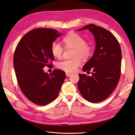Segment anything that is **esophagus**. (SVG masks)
<instances>
[{"mask_svg":"<svg viewBox=\"0 0 135 135\" xmlns=\"http://www.w3.org/2000/svg\"><path fill=\"white\" fill-rule=\"evenodd\" d=\"M71 75V73H66V76H67V77H70Z\"/></svg>","mask_w":135,"mask_h":135,"instance_id":"1","label":"esophagus"}]
</instances>
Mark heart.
<instances>
[{"label": "heart", "mask_w": 135, "mask_h": 135, "mask_svg": "<svg viewBox=\"0 0 135 135\" xmlns=\"http://www.w3.org/2000/svg\"><path fill=\"white\" fill-rule=\"evenodd\" d=\"M63 41L67 47L74 48L73 57L71 60H65L57 64V67L67 73L76 71L78 67L81 64V60H87L91 57L93 54V48L88 45L85 39L80 35L72 33L63 38ZM51 51L52 54L57 58L62 57L64 48L61 44L55 41L51 44Z\"/></svg>", "instance_id": "heart-1"}]
</instances>
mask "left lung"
<instances>
[{"label": "left lung", "mask_w": 135, "mask_h": 135, "mask_svg": "<svg viewBox=\"0 0 135 135\" xmlns=\"http://www.w3.org/2000/svg\"><path fill=\"white\" fill-rule=\"evenodd\" d=\"M89 29L94 36L95 48L93 57L83 67L91 76L79 74L78 90L82 96L95 103L109 97L116 87L120 77L122 51L115 36L107 29L89 24L81 31Z\"/></svg>", "instance_id": "left-lung-1"}]
</instances>
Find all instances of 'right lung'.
<instances>
[{
    "mask_svg": "<svg viewBox=\"0 0 135 135\" xmlns=\"http://www.w3.org/2000/svg\"><path fill=\"white\" fill-rule=\"evenodd\" d=\"M62 34L54 29H33L24 35L17 45L13 67L19 87L27 99L44 106L57 97L65 78V73L54 70L49 74L44 68L52 65L54 60L51 44Z\"/></svg>",
    "mask_w": 135,
    "mask_h": 135,
    "instance_id": "obj_1",
    "label": "right lung"
}]
</instances>
